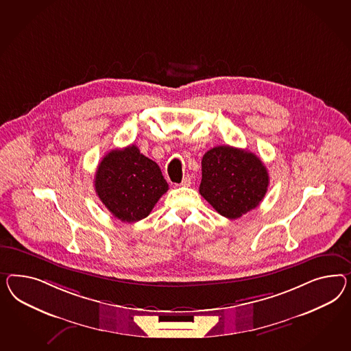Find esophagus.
Wrapping results in <instances>:
<instances>
[{"instance_id": "1", "label": "esophagus", "mask_w": 351, "mask_h": 351, "mask_svg": "<svg viewBox=\"0 0 351 351\" xmlns=\"http://www.w3.org/2000/svg\"><path fill=\"white\" fill-rule=\"evenodd\" d=\"M190 185H191V176L186 175L181 181V186H190Z\"/></svg>"}]
</instances>
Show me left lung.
I'll list each match as a JSON object with an SVG mask.
<instances>
[{
    "label": "left lung",
    "instance_id": "obj_1",
    "mask_svg": "<svg viewBox=\"0 0 351 351\" xmlns=\"http://www.w3.org/2000/svg\"><path fill=\"white\" fill-rule=\"evenodd\" d=\"M269 176L254 153L219 145L202 160L199 193L223 217L237 219L259 206Z\"/></svg>",
    "mask_w": 351,
    "mask_h": 351
}]
</instances>
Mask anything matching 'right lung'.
Wrapping results in <instances>:
<instances>
[{"instance_id": "obj_1", "label": "right lung", "mask_w": 351, "mask_h": 351, "mask_svg": "<svg viewBox=\"0 0 351 351\" xmlns=\"http://www.w3.org/2000/svg\"><path fill=\"white\" fill-rule=\"evenodd\" d=\"M95 186L104 207L129 223L147 217L169 190L158 165L134 144L104 156L95 172Z\"/></svg>"}]
</instances>
